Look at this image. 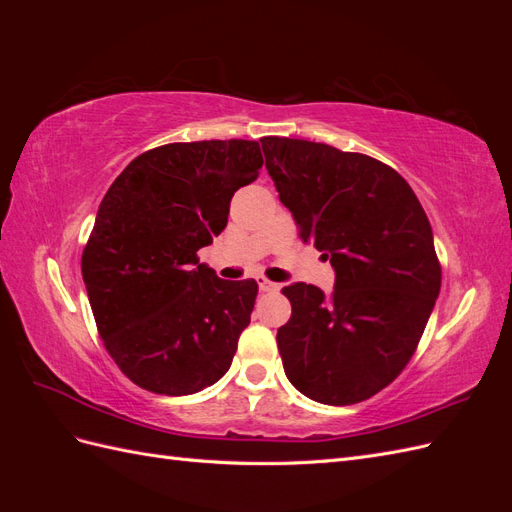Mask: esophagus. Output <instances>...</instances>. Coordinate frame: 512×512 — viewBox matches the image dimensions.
<instances>
[{"instance_id":"esophagus-1","label":"esophagus","mask_w":512,"mask_h":512,"mask_svg":"<svg viewBox=\"0 0 512 512\" xmlns=\"http://www.w3.org/2000/svg\"><path fill=\"white\" fill-rule=\"evenodd\" d=\"M256 282H258V288L262 290V292H273V290H277L280 286H277L275 282H271V280H267L265 275H258L256 277Z\"/></svg>"}]
</instances>
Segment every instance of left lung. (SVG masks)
Here are the masks:
<instances>
[{"label":"left lung","instance_id":"8db88e82","mask_svg":"<svg viewBox=\"0 0 512 512\" xmlns=\"http://www.w3.org/2000/svg\"><path fill=\"white\" fill-rule=\"evenodd\" d=\"M262 151L299 237L335 269L331 294L303 282L282 290L292 305L277 329L284 371L320 404H359L408 365L436 305L431 224L408 181L363 153L280 136Z\"/></svg>","mask_w":512,"mask_h":512}]
</instances>
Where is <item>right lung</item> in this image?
<instances>
[{
	"label": "right lung",
	"mask_w": 512,
	"mask_h": 512,
	"mask_svg": "<svg viewBox=\"0 0 512 512\" xmlns=\"http://www.w3.org/2000/svg\"><path fill=\"white\" fill-rule=\"evenodd\" d=\"M260 143L149 149L102 198L83 282L108 354L145 391L192 395L232 363L258 284L220 280L196 252L226 228L232 194L258 177Z\"/></svg>",
	"instance_id": "1"
}]
</instances>
